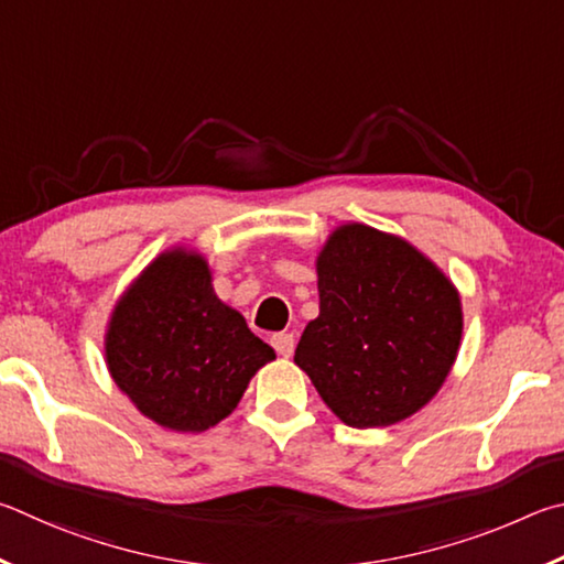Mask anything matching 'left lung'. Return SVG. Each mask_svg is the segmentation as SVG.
<instances>
[{
	"label": "left lung",
	"instance_id": "8db88e82",
	"mask_svg": "<svg viewBox=\"0 0 564 564\" xmlns=\"http://www.w3.org/2000/svg\"><path fill=\"white\" fill-rule=\"evenodd\" d=\"M106 367L145 419L200 433L230 416L274 349L215 294L213 270L187 247L143 267L113 304Z\"/></svg>",
	"mask_w": 564,
	"mask_h": 564
}]
</instances>
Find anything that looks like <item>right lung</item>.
<instances>
[{"label": "right lung", "instance_id": "obj_1", "mask_svg": "<svg viewBox=\"0 0 564 564\" xmlns=\"http://www.w3.org/2000/svg\"><path fill=\"white\" fill-rule=\"evenodd\" d=\"M319 317L294 364L351 429L406 421L441 391L463 337L460 294L403 237L347 223L317 254Z\"/></svg>", "mask_w": 564, "mask_h": 564}]
</instances>
